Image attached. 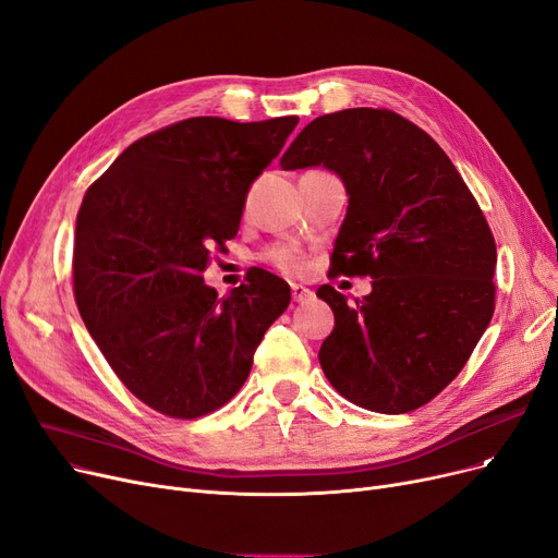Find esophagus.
Listing matches in <instances>:
<instances>
[{
    "label": "esophagus",
    "mask_w": 558,
    "mask_h": 558,
    "mask_svg": "<svg viewBox=\"0 0 558 558\" xmlns=\"http://www.w3.org/2000/svg\"><path fill=\"white\" fill-rule=\"evenodd\" d=\"M314 296L312 289L303 287V284H292V301L294 303H307Z\"/></svg>",
    "instance_id": "1"
}]
</instances>
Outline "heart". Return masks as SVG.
Here are the masks:
<instances>
[{"label": "heart", "mask_w": 558, "mask_h": 558, "mask_svg": "<svg viewBox=\"0 0 558 558\" xmlns=\"http://www.w3.org/2000/svg\"><path fill=\"white\" fill-rule=\"evenodd\" d=\"M266 259L287 274H296L303 269V257L287 246H274L269 253H266Z\"/></svg>", "instance_id": "heart-1"}]
</instances>
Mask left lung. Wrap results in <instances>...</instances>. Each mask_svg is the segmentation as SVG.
<instances>
[{"instance_id": "8db88e82", "label": "left lung", "mask_w": 558, "mask_h": 558, "mask_svg": "<svg viewBox=\"0 0 558 558\" xmlns=\"http://www.w3.org/2000/svg\"><path fill=\"white\" fill-rule=\"evenodd\" d=\"M324 166L349 207L332 269L372 276L365 299L322 284L335 328L319 362L335 390L385 415L410 413L465 367L495 312L497 248L456 166L424 130L390 109L314 118L280 159Z\"/></svg>"}]
</instances>
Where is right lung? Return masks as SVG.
<instances>
[{"mask_svg":"<svg viewBox=\"0 0 558 558\" xmlns=\"http://www.w3.org/2000/svg\"><path fill=\"white\" fill-rule=\"evenodd\" d=\"M296 125V116L186 118L132 143L86 191L75 301L116 376L157 413L193 420L228 403L292 299L264 269L228 299L201 274L209 248L236 234L251 184Z\"/></svg>","mask_w":558,"mask_h":558,"instance_id":"right-lung-1","label":"right lung"}]
</instances>
